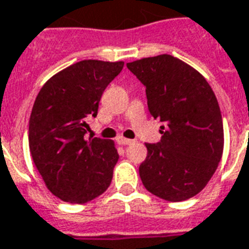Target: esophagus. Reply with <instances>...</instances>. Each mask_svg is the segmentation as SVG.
Wrapping results in <instances>:
<instances>
[{
	"label": "esophagus",
	"mask_w": 249,
	"mask_h": 249,
	"mask_svg": "<svg viewBox=\"0 0 249 249\" xmlns=\"http://www.w3.org/2000/svg\"><path fill=\"white\" fill-rule=\"evenodd\" d=\"M116 141H117V143H120V145H130V143L134 142V140H130V139H125V137H117L116 139Z\"/></svg>",
	"instance_id": "1"
}]
</instances>
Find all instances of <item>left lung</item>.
Wrapping results in <instances>:
<instances>
[{"instance_id": "left-lung-1", "label": "left lung", "mask_w": 249, "mask_h": 249, "mask_svg": "<svg viewBox=\"0 0 249 249\" xmlns=\"http://www.w3.org/2000/svg\"><path fill=\"white\" fill-rule=\"evenodd\" d=\"M145 86L148 108L161 126V141L145 143L140 165L145 189L170 202L196 195L209 183L223 154L220 108L207 80L167 54L126 63Z\"/></svg>"}]
</instances>
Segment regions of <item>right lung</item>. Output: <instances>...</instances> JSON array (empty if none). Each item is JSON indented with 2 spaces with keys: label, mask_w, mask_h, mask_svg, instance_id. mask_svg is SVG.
<instances>
[{
  "label": "right lung",
  "mask_w": 249,
  "mask_h": 249,
  "mask_svg": "<svg viewBox=\"0 0 249 249\" xmlns=\"http://www.w3.org/2000/svg\"><path fill=\"white\" fill-rule=\"evenodd\" d=\"M124 62L82 60L49 79L29 121L33 161L47 189L64 202L87 203L109 187L119 160L115 142L86 140L103 92Z\"/></svg>",
  "instance_id": "1"
}]
</instances>
